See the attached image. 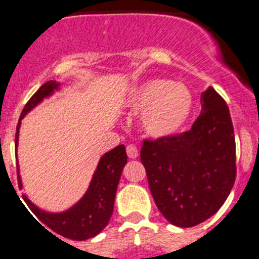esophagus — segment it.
Segmentation results:
<instances>
[{"mask_svg":"<svg viewBox=\"0 0 259 259\" xmlns=\"http://www.w3.org/2000/svg\"><path fill=\"white\" fill-rule=\"evenodd\" d=\"M127 154L128 157L131 158V159H136L139 157V150L135 145H128L127 146Z\"/></svg>","mask_w":259,"mask_h":259,"instance_id":"obj_1","label":"esophagus"}]
</instances>
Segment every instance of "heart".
<instances>
[{"label": "heart", "mask_w": 259, "mask_h": 259, "mask_svg": "<svg viewBox=\"0 0 259 259\" xmlns=\"http://www.w3.org/2000/svg\"><path fill=\"white\" fill-rule=\"evenodd\" d=\"M124 109L140 116V128L153 140L179 134L191 119L194 98L188 87L154 77L132 87L124 97Z\"/></svg>", "instance_id": "b5f03b06"}]
</instances>
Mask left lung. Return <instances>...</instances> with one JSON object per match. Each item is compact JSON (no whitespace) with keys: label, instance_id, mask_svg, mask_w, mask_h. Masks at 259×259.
Wrapping results in <instances>:
<instances>
[{"label":"left lung","instance_id":"1","mask_svg":"<svg viewBox=\"0 0 259 259\" xmlns=\"http://www.w3.org/2000/svg\"><path fill=\"white\" fill-rule=\"evenodd\" d=\"M140 158L155 205L167 221L187 228L209 219L236 179V145L226 101L209 87L191 130L145 140Z\"/></svg>","mask_w":259,"mask_h":259}]
</instances>
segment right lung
<instances>
[{
  "instance_id": "obj_1",
  "label": "right lung",
  "mask_w": 259,
  "mask_h": 259,
  "mask_svg": "<svg viewBox=\"0 0 259 259\" xmlns=\"http://www.w3.org/2000/svg\"><path fill=\"white\" fill-rule=\"evenodd\" d=\"M59 88H61V83L56 80H50L44 85H41L37 92L29 98V101L27 102L20 114L19 123L17 125L15 146H18V141H19V128L22 124L20 120L32 109H35L38 104L44 101V98L50 97L56 91H59ZM125 163H127V153H125L124 145H118L114 149L105 153L98 161L97 168L93 174L91 184L83 197L65 211H45L36 206L26 194H23V200L26 201L27 206L41 222V224H44L42 226L44 228L47 227L50 231L58 233L66 239L77 240V241L91 239V237L97 236L109 223L110 217L113 214L119 179H120ZM17 167L18 183H19V188L22 189L23 184L19 175V164H17Z\"/></svg>"
}]
</instances>
